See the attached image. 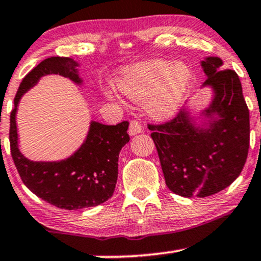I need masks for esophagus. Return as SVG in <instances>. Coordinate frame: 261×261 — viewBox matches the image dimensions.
Segmentation results:
<instances>
[{
  "mask_svg": "<svg viewBox=\"0 0 261 261\" xmlns=\"http://www.w3.org/2000/svg\"><path fill=\"white\" fill-rule=\"evenodd\" d=\"M142 130H143V128H142L141 123L137 122V120H132L130 124H129V130H128L129 136H136V134L142 133Z\"/></svg>",
  "mask_w": 261,
  "mask_h": 261,
  "instance_id": "obj_1",
  "label": "esophagus"
}]
</instances>
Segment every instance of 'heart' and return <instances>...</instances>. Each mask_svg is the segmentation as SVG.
<instances>
[{
	"mask_svg": "<svg viewBox=\"0 0 261 261\" xmlns=\"http://www.w3.org/2000/svg\"><path fill=\"white\" fill-rule=\"evenodd\" d=\"M190 81L192 72L186 63L150 60L123 69L117 86L132 102L142 103L150 96L148 113L156 119H168L180 108ZM106 97L111 102L118 100V94L112 89Z\"/></svg>",
	"mask_w": 261,
	"mask_h": 261,
	"instance_id": "heart-1",
	"label": "heart"
}]
</instances>
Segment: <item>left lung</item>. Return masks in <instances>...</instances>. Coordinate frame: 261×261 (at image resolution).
<instances>
[{"instance_id": "1", "label": "left lung", "mask_w": 261, "mask_h": 261, "mask_svg": "<svg viewBox=\"0 0 261 261\" xmlns=\"http://www.w3.org/2000/svg\"><path fill=\"white\" fill-rule=\"evenodd\" d=\"M201 68L212 100L194 112L183 108L162 125H149L165 184L181 197H209L229 187L242 173L250 139L249 109L239 77L223 69L219 57H206Z\"/></svg>"}]
</instances>
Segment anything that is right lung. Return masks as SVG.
Returning <instances> with one entry per match:
<instances>
[{
  "label": "right lung",
  "instance_id": "obj_1",
  "mask_svg": "<svg viewBox=\"0 0 261 261\" xmlns=\"http://www.w3.org/2000/svg\"><path fill=\"white\" fill-rule=\"evenodd\" d=\"M80 66L69 57L42 61L22 80L10 122L11 154L24 186L47 203L67 210L97 206L113 195L118 178L119 152L129 142V123L125 120L106 125L91 120L85 141L74 153L61 161L37 162L26 158L19 150L16 116L22 96L44 75L60 74L82 87Z\"/></svg>",
  "mask_w": 261,
  "mask_h": 261
}]
</instances>
